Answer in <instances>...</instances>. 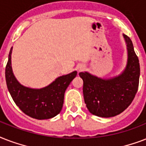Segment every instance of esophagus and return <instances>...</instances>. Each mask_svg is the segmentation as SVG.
<instances>
[{"instance_id":"1","label":"esophagus","mask_w":146,"mask_h":146,"mask_svg":"<svg viewBox=\"0 0 146 146\" xmlns=\"http://www.w3.org/2000/svg\"><path fill=\"white\" fill-rule=\"evenodd\" d=\"M81 70H82V68H79V71H81Z\"/></svg>"}]
</instances>
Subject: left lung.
Wrapping results in <instances>:
<instances>
[{
	"instance_id": "8db88e82",
	"label": "left lung",
	"mask_w": 146,
	"mask_h": 146,
	"mask_svg": "<svg viewBox=\"0 0 146 146\" xmlns=\"http://www.w3.org/2000/svg\"><path fill=\"white\" fill-rule=\"evenodd\" d=\"M127 44L128 62L125 71L111 79L98 78L88 72L79 75L84 81L83 94L90 113L100 117L121 113L133 102L139 83V61L130 38L123 34Z\"/></svg>"
}]
</instances>
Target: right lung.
I'll use <instances>...</instances> for the list:
<instances>
[{
  "instance_id": "add662e5",
  "label": "right lung",
  "mask_w": 146,
  "mask_h": 146,
  "mask_svg": "<svg viewBox=\"0 0 146 146\" xmlns=\"http://www.w3.org/2000/svg\"><path fill=\"white\" fill-rule=\"evenodd\" d=\"M11 52L5 68L7 86L13 101L27 116L37 119L52 118L62 110L68 86L76 77L77 72L56 78L42 89H32L21 85L15 78L11 68Z\"/></svg>"
}]
</instances>
